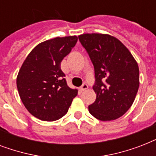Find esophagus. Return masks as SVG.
Segmentation results:
<instances>
[{
    "label": "esophagus",
    "instance_id": "1",
    "mask_svg": "<svg viewBox=\"0 0 156 156\" xmlns=\"http://www.w3.org/2000/svg\"><path fill=\"white\" fill-rule=\"evenodd\" d=\"M88 88V86L86 84V83H84V84H83V86L80 87V90H82V91H84V90H86Z\"/></svg>",
    "mask_w": 156,
    "mask_h": 156
}]
</instances>
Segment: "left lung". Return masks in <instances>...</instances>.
Here are the masks:
<instances>
[{"mask_svg": "<svg viewBox=\"0 0 156 156\" xmlns=\"http://www.w3.org/2000/svg\"><path fill=\"white\" fill-rule=\"evenodd\" d=\"M95 69V101L90 113L102 121H113L128 111L139 87V69L129 50L108 34L87 33L78 36Z\"/></svg>", "mask_w": 156, "mask_h": 156, "instance_id": "obj_1", "label": "left lung"}]
</instances>
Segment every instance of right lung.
<instances>
[{"instance_id": "obj_1", "label": "right lung", "mask_w": 156, "mask_h": 156, "mask_svg": "<svg viewBox=\"0 0 156 156\" xmlns=\"http://www.w3.org/2000/svg\"><path fill=\"white\" fill-rule=\"evenodd\" d=\"M78 41L76 35L56 37L36 45L23 61L17 87L27 111L36 118L54 121L67 113L77 89L67 85L61 62Z\"/></svg>"}]
</instances>
